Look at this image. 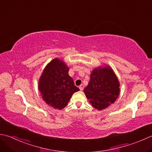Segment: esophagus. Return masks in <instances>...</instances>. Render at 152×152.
Returning <instances> with one entry per match:
<instances>
[{
  "instance_id": "esophagus-1",
  "label": "esophagus",
  "mask_w": 152,
  "mask_h": 152,
  "mask_svg": "<svg viewBox=\"0 0 152 152\" xmlns=\"http://www.w3.org/2000/svg\"><path fill=\"white\" fill-rule=\"evenodd\" d=\"M79 88H80V90L82 91V90H84V86L83 85V84H81V85H80V86H79Z\"/></svg>"
}]
</instances>
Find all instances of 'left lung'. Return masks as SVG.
Masks as SVG:
<instances>
[{
    "mask_svg": "<svg viewBox=\"0 0 152 152\" xmlns=\"http://www.w3.org/2000/svg\"><path fill=\"white\" fill-rule=\"evenodd\" d=\"M119 86V82L111 68H98L92 71L90 82L84 91L92 106L102 110L117 99Z\"/></svg>",
    "mask_w": 152,
    "mask_h": 152,
    "instance_id": "obj_1",
    "label": "left lung"
}]
</instances>
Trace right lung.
I'll list each match as a JSON object with an SVG mask.
<instances>
[{"label": "right lung", "instance_id": "right-lung-1", "mask_svg": "<svg viewBox=\"0 0 152 152\" xmlns=\"http://www.w3.org/2000/svg\"><path fill=\"white\" fill-rule=\"evenodd\" d=\"M68 70L64 62L55 58L47 64L39 81L43 99L55 109L64 108L72 94L80 90L68 75Z\"/></svg>", "mask_w": 152, "mask_h": 152}]
</instances>
